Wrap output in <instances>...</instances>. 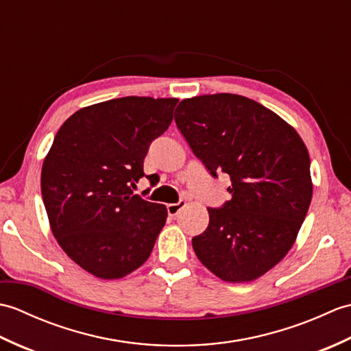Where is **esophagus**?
Wrapping results in <instances>:
<instances>
[{
    "mask_svg": "<svg viewBox=\"0 0 351 351\" xmlns=\"http://www.w3.org/2000/svg\"><path fill=\"white\" fill-rule=\"evenodd\" d=\"M184 206H185V200H180V202H176V204H169L167 205V213H169V215L173 217V215L180 213Z\"/></svg>",
    "mask_w": 351,
    "mask_h": 351,
    "instance_id": "esophagus-1",
    "label": "esophagus"
}]
</instances>
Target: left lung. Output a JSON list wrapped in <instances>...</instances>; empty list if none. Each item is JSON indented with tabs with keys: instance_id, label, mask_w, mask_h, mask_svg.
Here are the masks:
<instances>
[{
	"instance_id": "8db88e82",
	"label": "left lung",
	"mask_w": 351,
	"mask_h": 351,
	"mask_svg": "<svg viewBox=\"0 0 351 351\" xmlns=\"http://www.w3.org/2000/svg\"><path fill=\"white\" fill-rule=\"evenodd\" d=\"M178 130L232 199L208 208L210 225L193 238L208 270L225 282H250L285 258L312 199L311 160L299 134L271 110L232 93L184 99Z\"/></svg>"
}]
</instances>
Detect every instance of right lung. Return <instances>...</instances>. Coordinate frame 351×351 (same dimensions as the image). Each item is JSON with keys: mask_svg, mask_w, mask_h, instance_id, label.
Segmentation results:
<instances>
[{"mask_svg": "<svg viewBox=\"0 0 351 351\" xmlns=\"http://www.w3.org/2000/svg\"><path fill=\"white\" fill-rule=\"evenodd\" d=\"M176 98L126 96L78 110L45 156L42 197L57 243L99 279H121L151 255L167 208L134 195Z\"/></svg>", "mask_w": 351, "mask_h": 351, "instance_id": "1", "label": "right lung"}]
</instances>
